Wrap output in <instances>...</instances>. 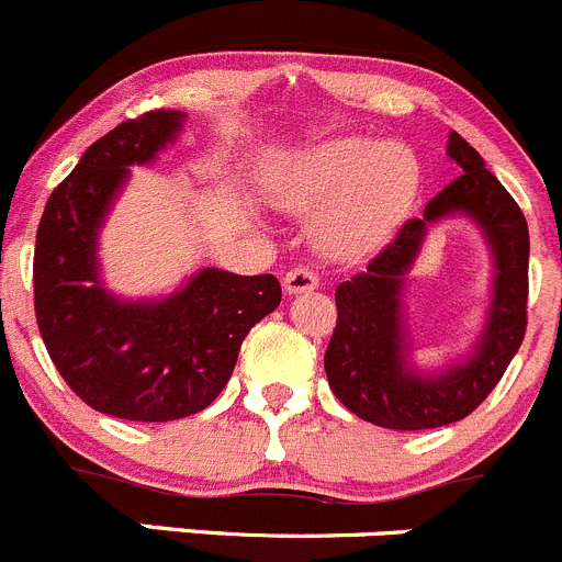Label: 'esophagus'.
<instances>
[{
    "label": "esophagus",
    "instance_id": "34e87169",
    "mask_svg": "<svg viewBox=\"0 0 562 562\" xmlns=\"http://www.w3.org/2000/svg\"><path fill=\"white\" fill-rule=\"evenodd\" d=\"M319 286V276L314 273L311 268H292L286 276H283V289H286L289 294H300V292H314V289Z\"/></svg>",
    "mask_w": 562,
    "mask_h": 562
}]
</instances>
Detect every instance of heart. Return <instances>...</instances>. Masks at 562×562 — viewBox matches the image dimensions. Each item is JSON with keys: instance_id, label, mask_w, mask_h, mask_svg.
<instances>
[{"instance_id": "1", "label": "heart", "mask_w": 562, "mask_h": 562, "mask_svg": "<svg viewBox=\"0 0 562 562\" xmlns=\"http://www.w3.org/2000/svg\"><path fill=\"white\" fill-rule=\"evenodd\" d=\"M420 169L407 147L336 136L276 164L268 196L292 213H314L322 251L358 259L393 235L418 196Z\"/></svg>"}]
</instances>
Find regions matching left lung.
<instances>
[{"instance_id":"obj_1","label":"left lung","mask_w":562,"mask_h":562,"mask_svg":"<svg viewBox=\"0 0 562 562\" xmlns=\"http://www.w3.org/2000/svg\"><path fill=\"white\" fill-rule=\"evenodd\" d=\"M448 155L462 175L426 204L424 218H409L363 273L336 289L338 322L325 352L327 382L344 407L382 429L420 431L468 418L494 391L527 330L525 215L459 133L448 136ZM451 214H468L487 235L495 257L493 305L471 358L426 375L406 360L401 289L428 226Z\"/></svg>"}]
</instances>
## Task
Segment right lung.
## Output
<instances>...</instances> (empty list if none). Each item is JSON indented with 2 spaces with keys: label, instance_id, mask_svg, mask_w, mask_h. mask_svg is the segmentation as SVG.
Wrapping results in <instances>:
<instances>
[{
  "label": "right lung",
  "instance_id": "1",
  "mask_svg": "<svg viewBox=\"0 0 562 562\" xmlns=\"http://www.w3.org/2000/svg\"><path fill=\"white\" fill-rule=\"evenodd\" d=\"M182 111L158 109L105 133L54 188L35 240V316L43 344L70 391L122 420L202 413L235 371L259 319L279 308L276 276L204 268L160 300H122L100 281L98 235L116 193L175 142Z\"/></svg>",
  "mask_w": 562,
  "mask_h": 562
}]
</instances>
